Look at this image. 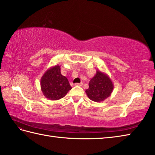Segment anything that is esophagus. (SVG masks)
Wrapping results in <instances>:
<instances>
[{
  "mask_svg": "<svg viewBox=\"0 0 155 155\" xmlns=\"http://www.w3.org/2000/svg\"><path fill=\"white\" fill-rule=\"evenodd\" d=\"M82 85H83V84H82V83H76V84H75V86H81Z\"/></svg>",
  "mask_w": 155,
  "mask_h": 155,
  "instance_id": "1",
  "label": "esophagus"
}]
</instances>
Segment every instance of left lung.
<instances>
[{"instance_id": "8db88e82", "label": "left lung", "mask_w": 155, "mask_h": 155, "mask_svg": "<svg viewBox=\"0 0 155 155\" xmlns=\"http://www.w3.org/2000/svg\"><path fill=\"white\" fill-rule=\"evenodd\" d=\"M113 89L114 84L109 75L97 70L96 74L89 82V88L86 90V93L91 100L100 102L108 98Z\"/></svg>"}]
</instances>
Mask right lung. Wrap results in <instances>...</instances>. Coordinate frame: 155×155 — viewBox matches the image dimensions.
Wrapping results in <instances>:
<instances>
[{
  "label": "right lung",
  "instance_id": "right-lung-1",
  "mask_svg": "<svg viewBox=\"0 0 155 155\" xmlns=\"http://www.w3.org/2000/svg\"><path fill=\"white\" fill-rule=\"evenodd\" d=\"M40 84L44 96L50 100L62 98L72 88L67 78L61 75L59 65L47 69L41 78Z\"/></svg>",
  "mask_w": 155,
  "mask_h": 155
}]
</instances>
